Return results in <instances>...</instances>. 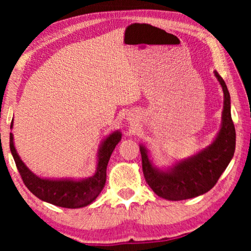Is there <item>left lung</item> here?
I'll use <instances>...</instances> for the list:
<instances>
[{
    "mask_svg": "<svg viewBox=\"0 0 251 251\" xmlns=\"http://www.w3.org/2000/svg\"><path fill=\"white\" fill-rule=\"evenodd\" d=\"M224 94L222 123L211 144L186 159L176 160L169 167H157L150 159L149 150L139 144L143 173L149 186L169 201L197 198L210 191L231 162L235 151V129L231 116V97L225 82L214 71Z\"/></svg>",
    "mask_w": 251,
    "mask_h": 251,
    "instance_id": "8db88e82",
    "label": "left lung"
}]
</instances>
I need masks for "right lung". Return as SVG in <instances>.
I'll return each mask as SVG.
<instances>
[{"instance_id": "add662e5", "label": "right lung", "mask_w": 251, "mask_h": 251, "mask_svg": "<svg viewBox=\"0 0 251 251\" xmlns=\"http://www.w3.org/2000/svg\"><path fill=\"white\" fill-rule=\"evenodd\" d=\"M13 128V120L10 129ZM122 133L115 130L106 136L97 151V163L92 176L87 178H44L34 174L20 159L15 147L13 135L10 132V151L15 159L23 181L27 188L40 200L58 207L76 209L83 208L94 202L106 181V169L115 146L121 142Z\"/></svg>"}]
</instances>
